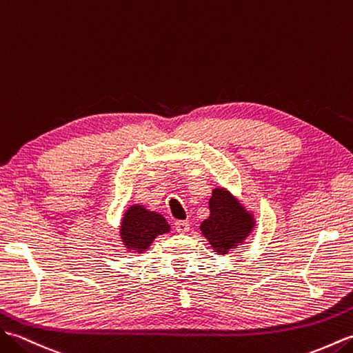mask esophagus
Returning a JSON list of instances; mask_svg holds the SVG:
<instances>
[{
    "label": "esophagus",
    "instance_id": "obj_1",
    "mask_svg": "<svg viewBox=\"0 0 353 353\" xmlns=\"http://www.w3.org/2000/svg\"><path fill=\"white\" fill-rule=\"evenodd\" d=\"M175 231L179 234H187L190 231V223L187 221H178L175 222Z\"/></svg>",
    "mask_w": 353,
    "mask_h": 353
}]
</instances>
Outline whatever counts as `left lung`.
Instances as JSON below:
<instances>
[{
	"mask_svg": "<svg viewBox=\"0 0 353 353\" xmlns=\"http://www.w3.org/2000/svg\"><path fill=\"white\" fill-rule=\"evenodd\" d=\"M210 216L199 226L213 252L226 255L250 236L255 228L254 214L223 187H217L208 201Z\"/></svg>",
	"mask_w": 353,
	"mask_h": 353,
	"instance_id": "1",
	"label": "left lung"
}]
</instances>
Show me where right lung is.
<instances>
[{
  "instance_id": "add662e5",
  "label": "right lung",
  "mask_w": 353,
  "mask_h": 353,
  "mask_svg": "<svg viewBox=\"0 0 353 353\" xmlns=\"http://www.w3.org/2000/svg\"><path fill=\"white\" fill-rule=\"evenodd\" d=\"M170 232V225L160 213L148 210L140 203H132L123 213L119 236L130 252L142 254L161 234Z\"/></svg>"
}]
</instances>
